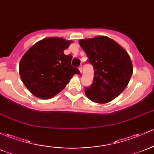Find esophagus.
<instances>
[{"label": "esophagus", "mask_w": 154, "mask_h": 154, "mask_svg": "<svg viewBox=\"0 0 154 154\" xmlns=\"http://www.w3.org/2000/svg\"><path fill=\"white\" fill-rule=\"evenodd\" d=\"M78 69H79V70H80V72H82V66H80Z\"/></svg>", "instance_id": "obj_1"}]
</instances>
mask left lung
Segmentation results:
<instances>
[{"mask_svg":"<svg viewBox=\"0 0 154 154\" xmlns=\"http://www.w3.org/2000/svg\"><path fill=\"white\" fill-rule=\"evenodd\" d=\"M88 62L94 67V78L86 96L92 102L106 104L116 99L129 84L133 66L129 54L112 38L97 36L80 39Z\"/></svg>","mask_w":154,"mask_h":154,"instance_id":"8db88e82","label":"left lung"}]
</instances>
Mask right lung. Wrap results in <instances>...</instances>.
Returning <instances> with one entry per match:
<instances>
[{
	"mask_svg": "<svg viewBox=\"0 0 154 154\" xmlns=\"http://www.w3.org/2000/svg\"><path fill=\"white\" fill-rule=\"evenodd\" d=\"M72 41L60 37H48L30 47L20 60L19 72L25 87L36 97L48 99L59 94L75 74L71 65L72 55L64 50Z\"/></svg>",
	"mask_w": 154,
	"mask_h": 154,
	"instance_id": "1",
	"label": "right lung"
}]
</instances>
